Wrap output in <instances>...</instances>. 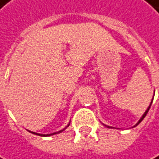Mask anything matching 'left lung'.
<instances>
[{
  "instance_id": "8db88e82",
  "label": "left lung",
  "mask_w": 159,
  "mask_h": 159,
  "mask_svg": "<svg viewBox=\"0 0 159 159\" xmlns=\"http://www.w3.org/2000/svg\"><path fill=\"white\" fill-rule=\"evenodd\" d=\"M152 103H153V99H152V102H151V104H150V106L148 107V108H147V110H146V111L144 112V114L142 115V117H141V118L139 119V121L137 122V124H136V125H135V126H137V125H138V124H139V122H140V121H141V120H143V119L145 118L146 114H147V113H148V111H149V109H150V107H151V105H152ZM106 126H107V125H106ZM107 127H108V128H112V127H109V126H107Z\"/></svg>"
}]
</instances>
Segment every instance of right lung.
<instances>
[{"instance_id": "right-lung-1", "label": "right lung", "mask_w": 159, "mask_h": 159, "mask_svg": "<svg viewBox=\"0 0 159 159\" xmlns=\"http://www.w3.org/2000/svg\"><path fill=\"white\" fill-rule=\"evenodd\" d=\"M69 125L70 124H68V125L64 128V129H62V130H60V131H58V132H54V133H51V134H47V135H43V134H39V133H36V132H31V131H29V132H31L32 134H36V135H39V136H42V137H50V136H52V135H55V134H58V133H61V132H63L67 127H69Z\"/></svg>"}]
</instances>
